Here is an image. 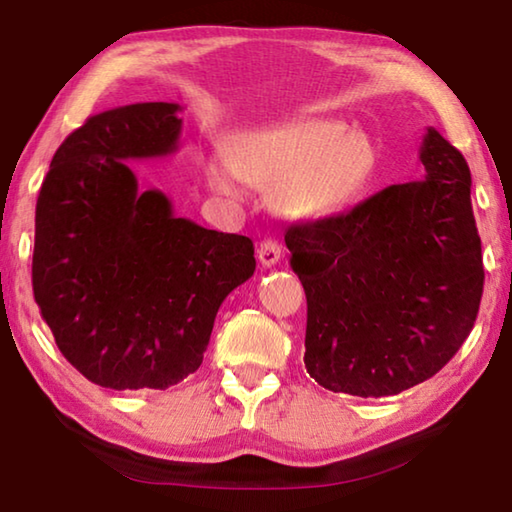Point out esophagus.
Instances as JSON below:
<instances>
[{"label": "esophagus", "mask_w": 512, "mask_h": 512, "mask_svg": "<svg viewBox=\"0 0 512 512\" xmlns=\"http://www.w3.org/2000/svg\"><path fill=\"white\" fill-rule=\"evenodd\" d=\"M280 255H282V246L277 244L275 239H264L257 248V259L264 268H271L280 262Z\"/></svg>", "instance_id": "1"}]
</instances>
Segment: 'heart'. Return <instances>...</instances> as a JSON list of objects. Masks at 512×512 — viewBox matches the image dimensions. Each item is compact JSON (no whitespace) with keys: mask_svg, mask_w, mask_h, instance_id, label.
<instances>
[{"mask_svg":"<svg viewBox=\"0 0 512 512\" xmlns=\"http://www.w3.org/2000/svg\"><path fill=\"white\" fill-rule=\"evenodd\" d=\"M377 149L343 121L296 117L255 128L230 144L228 160L205 162L214 192L237 196L239 183L268 192L273 210L291 221H318L343 212L366 192Z\"/></svg>","mask_w":512,"mask_h":512,"instance_id":"b5f03b06","label":"heart"}]
</instances>
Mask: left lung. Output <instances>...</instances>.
<instances>
[{"label": "left lung", "instance_id": "obj_1", "mask_svg": "<svg viewBox=\"0 0 512 512\" xmlns=\"http://www.w3.org/2000/svg\"><path fill=\"white\" fill-rule=\"evenodd\" d=\"M420 162L422 180L284 235L307 296L305 366L327 391L402 393L436 375L472 332L483 259L470 167L436 128Z\"/></svg>", "mask_w": 512, "mask_h": 512}]
</instances>
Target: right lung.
Segmentation results:
<instances>
[{
	"instance_id": "obj_1",
	"label": "right lung",
	"mask_w": 512,
	"mask_h": 512,
	"mask_svg": "<svg viewBox=\"0 0 512 512\" xmlns=\"http://www.w3.org/2000/svg\"><path fill=\"white\" fill-rule=\"evenodd\" d=\"M178 103L90 117L58 146L36 205L33 296L94 384L164 391L203 363L216 311L255 273L253 241L173 214L126 160L178 151Z\"/></svg>"
}]
</instances>
